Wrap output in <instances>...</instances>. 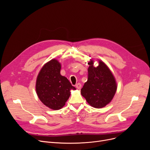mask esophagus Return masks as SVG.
<instances>
[{
  "instance_id": "obj_1",
  "label": "esophagus",
  "mask_w": 150,
  "mask_h": 150,
  "mask_svg": "<svg viewBox=\"0 0 150 150\" xmlns=\"http://www.w3.org/2000/svg\"><path fill=\"white\" fill-rule=\"evenodd\" d=\"M75 86H76V88L77 89H81V84L80 83H77V84L75 85Z\"/></svg>"
}]
</instances>
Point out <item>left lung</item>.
<instances>
[{
  "label": "left lung",
  "instance_id": "obj_1",
  "mask_svg": "<svg viewBox=\"0 0 150 150\" xmlns=\"http://www.w3.org/2000/svg\"><path fill=\"white\" fill-rule=\"evenodd\" d=\"M88 64V81L81 89V93L92 107H105L111 102L117 90L114 76L103 62L99 61L96 67L92 60Z\"/></svg>",
  "mask_w": 150,
  "mask_h": 150
}]
</instances>
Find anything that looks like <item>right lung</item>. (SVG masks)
<instances>
[{
	"label": "right lung",
	"instance_id": "right-lung-1",
	"mask_svg": "<svg viewBox=\"0 0 150 150\" xmlns=\"http://www.w3.org/2000/svg\"><path fill=\"white\" fill-rule=\"evenodd\" d=\"M61 64L52 59L42 67L36 83L37 95L46 106L53 110L62 108L69 99L71 89H75L68 79L60 74Z\"/></svg>",
	"mask_w": 150,
	"mask_h": 150
}]
</instances>
